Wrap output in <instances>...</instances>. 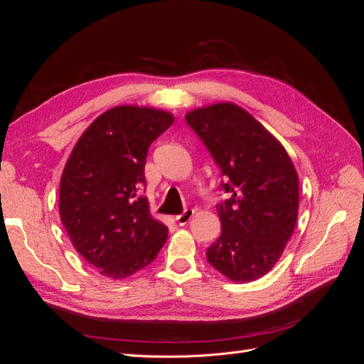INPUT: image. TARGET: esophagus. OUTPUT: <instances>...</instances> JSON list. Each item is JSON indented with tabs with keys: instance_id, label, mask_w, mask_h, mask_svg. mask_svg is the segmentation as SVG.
<instances>
[{
	"instance_id": "1",
	"label": "esophagus",
	"mask_w": 364,
	"mask_h": 364,
	"mask_svg": "<svg viewBox=\"0 0 364 364\" xmlns=\"http://www.w3.org/2000/svg\"><path fill=\"white\" fill-rule=\"evenodd\" d=\"M193 215H194V209H185L182 214H179L178 217H176V220H178V223L181 226H183V225H186V223L190 222V220L193 218Z\"/></svg>"
}]
</instances>
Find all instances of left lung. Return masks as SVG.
<instances>
[{
  "mask_svg": "<svg viewBox=\"0 0 364 364\" xmlns=\"http://www.w3.org/2000/svg\"><path fill=\"white\" fill-rule=\"evenodd\" d=\"M225 182L228 199L217 205L222 234L206 259L226 278L247 282L266 274L293 235L299 179L281 142L245 109L213 105L186 114Z\"/></svg>",
  "mask_w": 364,
  "mask_h": 364,
  "instance_id": "8db88e82",
  "label": "left lung"
}]
</instances>
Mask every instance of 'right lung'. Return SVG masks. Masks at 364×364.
Instances as JSON below:
<instances>
[{"label": "right lung", "mask_w": 364, "mask_h": 364, "mask_svg": "<svg viewBox=\"0 0 364 364\" xmlns=\"http://www.w3.org/2000/svg\"><path fill=\"white\" fill-rule=\"evenodd\" d=\"M171 124L168 112L114 107L85 130L65 165L60 220L75 250L107 278L144 269L167 241L142 190L149 147Z\"/></svg>", "instance_id": "right-lung-1"}]
</instances>
